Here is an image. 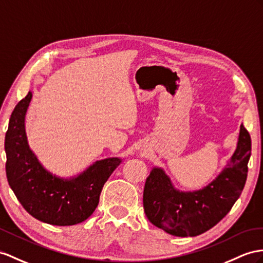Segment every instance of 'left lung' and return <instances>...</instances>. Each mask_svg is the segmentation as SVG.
I'll use <instances>...</instances> for the list:
<instances>
[{"mask_svg": "<svg viewBox=\"0 0 263 263\" xmlns=\"http://www.w3.org/2000/svg\"><path fill=\"white\" fill-rule=\"evenodd\" d=\"M251 138L240 126L237 149L219 176L203 189L180 191L161 167H153L146 178L143 208L152 224L177 237H196L210 230L231 210L243 190Z\"/></svg>", "mask_w": 263, "mask_h": 263, "instance_id": "8db88e82", "label": "left lung"}]
</instances>
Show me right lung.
Masks as SVG:
<instances>
[{
	"label": "right lung",
	"instance_id": "right-lung-1",
	"mask_svg": "<svg viewBox=\"0 0 263 263\" xmlns=\"http://www.w3.org/2000/svg\"><path fill=\"white\" fill-rule=\"evenodd\" d=\"M31 99L29 92L11 114L4 143L6 178L20 203L32 217L52 226L78 224L96 210L104 183L122 160L97 161L70 179L49 172L30 149L26 138L24 122Z\"/></svg>",
	"mask_w": 263,
	"mask_h": 263
}]
</instances>
